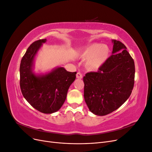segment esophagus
I'll use <instances>...</instances> for the list:
<instances>
[{
  "mask_svg": "<svg viewBox=\"0 0 152 152\" xmlns=\"http://www.w3.org/2000/svg\"><path fill=\"white\" fill-rule=\"evenodd\" d=\"M76 77L77 78V79H82V77H83V75H82V73L80 72H77V75H76Z\"/></svg>",
  "mask_w": 152,
  "mask_h": 152,
  "instance_id": "1",
  "label": "esophagus"
}]
</instances>
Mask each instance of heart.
<instances>
[{"mask_svg":"<svg viewBox=\"0 0 152 152\" xmlns=\"http://www.w3.org/2000/svg\"><path fill=\"white\" fill-rule=\"evenodd\" d=\"M110 50L102 44H93L80 54V57L87 59V66L89 69L98 68L102 65L108 57Z\"/></svg>","mask_w":152,"mask_h":152,"instance_id":"1","label":"heart"}]
</instances>
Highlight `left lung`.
<instances>
[{
	"mask_svg": "<svg viewBox=\"0 0 152 152\" xmlns=\"http://www.w3.org/2000/svg\"><path fill=\"white\" fill-rule=\"evenodd\" d=\"M113 51L97 72L84 77V99L90 111L103 116L126 102L134 84V62L121 41L112 40Z\"/></svg>",
	"mask_w": 152,
	"mask_h": 152,
	"instance_id": "8db88e82",
	"label": "left lung"
}]
</instances>
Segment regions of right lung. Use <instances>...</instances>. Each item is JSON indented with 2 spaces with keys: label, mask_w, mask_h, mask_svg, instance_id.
<instances>
[{
  "label": "right lung",
  "mask_w": 152,
  "mask_h": 152,
  "mask_svg": "<svg viewBox=\"0 0 152 152\" xmlns=\"http://www.w3.org/2000/svg\"><path fill=\"white\" fill-rule=\"evenodd\" d=\"M47 39L32 43L23 56L20 67V88L23 96L31 106L44 113H53L62 107L69 87L76 78L77 72H67L58 67L45 75L33 72L35 55Z\"/></svg>",
  "instance_id": "1"
}]
</instances>
